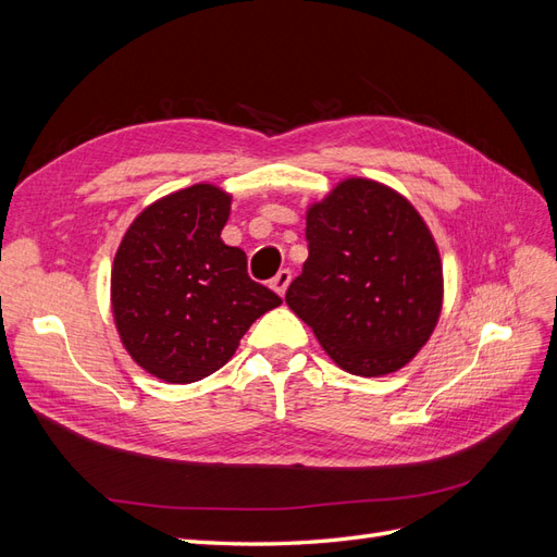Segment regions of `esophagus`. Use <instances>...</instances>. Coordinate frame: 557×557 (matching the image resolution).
<instances>
[{
	"label": "esophagus",
	"instance_id": "34e87169",
	"mask_svg": "<svg viewBox=\"0 0 557 557\" xmlns=\"http://www.w3.org/2000/svg\"><path fill=\"white\" fill-rule=\"evenodd\" d=\"M290 281H293L290 269H281V272L272 278V288H274L278 295H285V290H288Z\"/></svg>",
	"mask_w": 557,
	"mask_h": 557
}]
</instances>
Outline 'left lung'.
<instances>
[{
	"mask_svg": "<svg viewBox=\"0 0 557 557\" xmlns=\"http://www.w3.org/2000/svg\"><path fill=\"white\" fill-rule=\"evenodd\" d=\"M309 260L285 301L342 369L397 372L440 320V250L407 199L348 178L307 213Z\"/></svg>",
	"mask_w": 557,
	"mask_h": 557,
	"instance_id": "1",
	"label": "left lung"
}]
</instances>
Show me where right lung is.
I'll list each match as a JSON object with an SVG mask.
<instances>
[{
    "instance_id": "right-lung-1",
    "label": "right lung",
    "mask_w": 557,
    "mask_h": 557,
    "mask_svg": "<svg viewBox=\"0 0 557 557\" xmlns=\"http://www.w3.org/2000/svg\"><path fill=\"white\" fill-rule=\"evenodd\" d=\"M230 195L199 183L158 199L115 252L111 305L123 346L166 383L218 372L281 297L246 272V252L223 244Z\"/></svg>"
}]
</instances>
